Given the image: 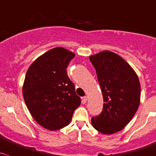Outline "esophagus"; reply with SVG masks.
<instances>
[{
    "label": "esophagus",
    "instance_id": "obj_1",
    "mask_svg": "<svg viewBox=\"0 0 156 156\" xmlns=\"http://www.w3.org/2000/svg\"><path fill=\"white\" fill-rule=\"evenodd\" d=\"M87 101V97L85 96L82 98V103L83 104H86V102Z\"/></svg>",
    "mask_w": 156,
    "mask_h": 156
}]
</instances>
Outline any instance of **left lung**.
<instances>
[{
    "mask_svg": "<svg viewBox=\"0 0 156 156\" xmlns=\"http://www.w3.org/2000/svg\"><path fill=\"white\" fill-rule=\"evenodd\" d=\"M98 75L104 98L99 116L91 124L106 135L123 129L130 122L140 103L141 87L134 69L122 57L105 50L89 57Z\"/></svg>",
    "mask_w": 156,
    "mask_h": 156,
    "instance_id": "left-lung-1",
    "label": "left lung"
}]
</instances>
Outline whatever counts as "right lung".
Masks as SVG:
<instances>
[{
    "instance_id": "obj_1",
    "label": "right lung",
    "mask_w": 156,
    "mask_h": 156,
    "mask_svg": "<svg viewBox=\"0 0 156 156\" xmlns=\"http://www.w3.org/2000/svg\"><path fill=\"white\" fill-rule=\"evenodd\" d=\"M75 56L62 47L53 48L38 57L27 72L23 84L26 105L37 123L49 130L69 125L81 104L66 72Z\"/></svg>"
}]
</instances>
